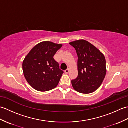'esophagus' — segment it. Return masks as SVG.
<instances>
[{"mask_svg": "<svg viewBox=\"0 0 128 128\" xmlns=\"http://www.w3.org/2000/svg\"><path fill=\"white\" fill-rule=\"evenodd\" d=\"M69 72V69H68L65 70V72H66V74H68Z\"/></svg>", "mask_w": 128, "mask_h": 128, "instance_id": "1", "label": "esophagus"}]
</instances>
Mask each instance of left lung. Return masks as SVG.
<instances>
[{
  "mask_svg": "<svg viewBox=\"0 0 128 128\" xmlns=\"http://www.w3.org/2000/svg\"><path fill=\"white\" fill-rule=\"evenodd\" d=\"M78 57V76L72 80L73 88L81 94L94 92L101 85L106 74L104 55L91 43L84 40L69 43Z\"/></svg>",
  "mask_w": 128,
  "mask_h": 128,
  "instance_id": "obj_1",
  "label": "left lung"
}]
</instances>
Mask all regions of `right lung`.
Wrapping results in <instances>:
<instances>
[{
  "label": "right lung",
  "instance_id": "right-lung-1",
  "mask_svg": "<svg viewBox=\"0 0 128 128\" xmlns=\"http://www.w3.org/2000/svg\"><path fill=\"white\" fill-rule=\"evenodd\" d=\"M50 41L40 42L32 49L24 60L22 69L28 83L38 91L56 88L64 72L53 56L62 47Z\"/></svg>",
  "mask_w": 128,
  "mask_h": 128
}]
</instances>
